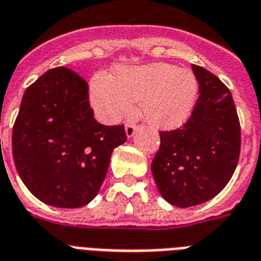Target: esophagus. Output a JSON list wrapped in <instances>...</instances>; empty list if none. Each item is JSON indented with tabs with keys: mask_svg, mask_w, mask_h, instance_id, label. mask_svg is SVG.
I'll list each match as a JSON object with an SVG mask.
<instances>
[{
	"mask_svg": "<svg viewBox=\"0 0 261 261\" xmlns=\"http://www.w3.org/2000/svg\"><path fill=\"white\" fill-rule=\"evenodd\" d=\"M137 131V125L136 124H125V134H127V137L128 138H131V137L136 134Z\"/></svg>",
	"mask_w": 261,
	"mask_h": 261,
	"instance_id": "esophagus-1",
	"label": "esophagus"
}]
</instances>
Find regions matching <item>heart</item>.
Returning a JSON list of instances; mask_svg holds the SVG:
<instances>
[{
	"label": "heart",
	"instance_id": "b5f03b06",
	"mask_svg": "<svg viewBox=\"0 0 261 261\" xmlns=\"http://www.w3.org/2000/svg\"><path fill=\"white\" fill-rule=\"evenodd\" d=\"M198 92L194 73L167 63L120 67L115 79L98 74L90 96L102 120L115 123L141 101V115L156 128H174L190 117Z\"/></svg>",
	"mask_w": 261,
	"mask_h": 261
}]
</instances>
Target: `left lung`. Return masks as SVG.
<instances>
[{
  "mask_svg": "<svg viewBox=\"0 0 261 261\" xmlns=\"http://www.w3.org/2000/svg\"><path fill=\"white\" fill-rule=\"evenodd\" d=\"M199 96L181 128L160 131L152 160L156 187L169 203L190 207L224 190L237 169L241 125L232 95L219 77L192 65Z\"/></svg>",
  "mask_w": 261,
  "mask_h": 261,
  "instance_id": "1",
  "label": "left lung"
}]
</instances>
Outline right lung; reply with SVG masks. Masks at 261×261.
Wrapping results in <instances>:
<instances>
[{
  "mask_svg": "<svg viewBox=\"0 0 261 261\" xmlns=\"http://www.w3.org/2000/svg\"><path fill=\"white\" fill-rule=\"evenodd\" d=\"M125 141L124 125L94 119L86 80L67 67H55L24 91L13 124V162L37 199L82 207L96 196L112 152Z\"/></svg>",
  "mask_w": 261,
  "mask_h": 261,
  "instance_id": "1",
  "label": "right lung"
}]
</instances>
